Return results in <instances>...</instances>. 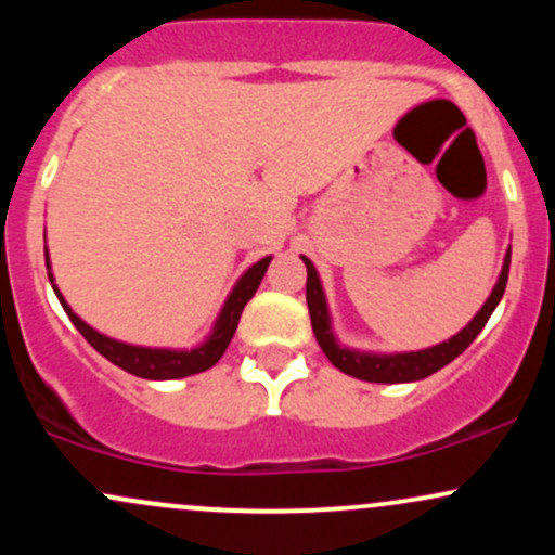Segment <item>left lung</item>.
<instances>
[{"label":"left lung","instance_id":"obj_1","mask_svg":"<svg viewBox=\"0 0 555 555\" xmlns=\"http://www.w3.org/2000/svg\"><path fill=\"white\" fill-rule=\"evenodd\" d=\"M302 260H305V266H308L305 299H308L310 323H313V334H315L318 344H321L323 352H326V358L334 362L341 373L354 375V378H360V380H371V384H406V380L428 378V375L441 371V367L449 365L451 360L460 358L464 349L475 341V336L486 328L490 313H493L495 305L501 302L503 292H506L512 250L506 253V263H503L499 284L493 286V295L488 297V302L482 305L480 313L469 321L467 328H462L460 334L451 336L449 341L438 344V347L423 349V352L386 354V358H378V354H360V352H352V349H344L336 344L334 334H331V326H328V310H326V297H323V289H321V279H318L313 263H310L308 258H302Z\"/></svg>","mask_w":555,"mask_h":555}]
</instances>
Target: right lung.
<instances>
[{
    "mask_svg": "<svg viewBox=\"0 0 555 555\" xmlns=\"http://www.w3.org/2000/svg\"><path fill=\"white\" fill-rule=\"evenodd\" d=\"M269 263H271V258L258 260V263L253 266V269L240 279L237 286L232 289V295H229V299H227L224 310H221L219 321H216L211 339L203 344V347L190 349V352L132 347V344L114 341V339H109V336L93 331L91 326H88V323H82L80 318L75 315L73 310H69V305L65 302V299H62L56 286H54V292H56V297H60L65 313L69 315V321H73L75 328H78L80 334L86 336V341L91 344L95 352L104 354L106 360L114 362L117 367H122V371L138 375V378L169 380V378H184V375L203 373V371H208V367H214L216 362H219L221 354H224V349L229 347V341H232L234 331H237L242 310H245V305L250 302V297L256 295V289L260 286V279L266 276V269H269ZM47 269H49V256H47Z\"/></svg>",
    "mask_w": 555,
    "mask_h": 555,
    "instance_id": "add662e5",
    "label": "right lung"
}]
</instances>
